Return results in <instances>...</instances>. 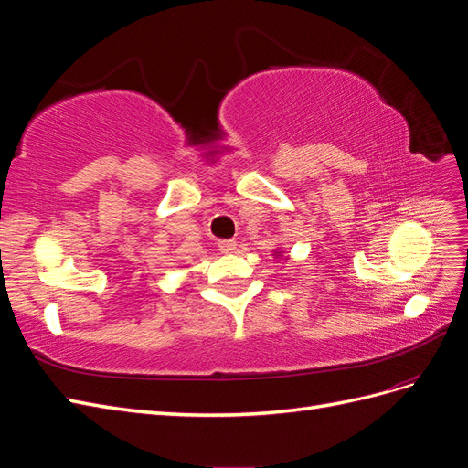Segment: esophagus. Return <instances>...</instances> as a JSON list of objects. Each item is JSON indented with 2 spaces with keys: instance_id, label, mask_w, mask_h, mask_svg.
Masks as SVG:
<instances>
[{
  "instance_id": "obj_1",
  "label": "esophagus",
  "mask_w": 468,
  "mask_h": 468,
  "mask_svg": "<svg viewBox=\"0 0 468 468\" xmlns=\"http://www.w3.org/2000/svg\"><path fill=\"white\" fill-rule=\"evenodd\" d=\"M218 250L224 253H230L236 250V239H218Z\"/></svg>"
}]
</instances>
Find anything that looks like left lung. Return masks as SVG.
I'll return each mask as SVG.
<instances>
[{"mask_svg": "<svg viewBox=\"0 0 468 468\" xmlns=\"http://www.w3.org/2000/svg\"><path fill=\"white\" fill-rule=\"evenodd\" d=\"M277 253H279V251H277Z\"/></svg>", "mask_w": 468, "mask_h": 468, "instance_id": "8db88e82", "label": "left lung"}]
</instances>
